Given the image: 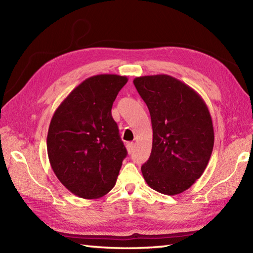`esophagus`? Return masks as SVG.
I'll list each match as a JSON object with an SVG mask.
<instances>
[{
  "label": "esophagus",
  "instance_id": "1",
  "mask_svg": "<svg viewBox=\"0 0 253 253\" xmlns=\"http://www.w3.org/2000/svg\"><path fill=\"white\" fill-rule=\"evenodd\" d=\"M126 148L128 153H131L133 151V148H135V143L133 142H127L126 143Z\"/></svg>",
  "mask_w": 253,
  "mask_h": 253
}]
</instances>
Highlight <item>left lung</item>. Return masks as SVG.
<instances>
[{"mask_svg":"<svg viewBox=\"0 0 253 253\" xmlns=\"http://www.w3.org/2000/svg\"><path fill=\"white\" fill-rule=\"evenodd\" d=\"M133 84L148 106L153 130L143 178L155 191L178 195L200 178L211 158L214 130L208 106L189 85L169 75L137 77Z\"/></svg>","mask_w":253,"mask_h":253,"instance_id":"obj_1","label":"left lung"}]
</instances>
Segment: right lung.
Listing matches in <instances>:
<instances>
[{
    "instance_id": "add662e5",
    "label": "right lung",
    "mask_w": 253,
    "mask_h": 253,
    "mask_svg": "<svg viewBox=\"0 0 253 253\" xmlns=\"http://www.w3.org/2000/svg\"><path fill=\"white\" fill-rule=\"evenodd\" d=\"M127 82L112 74L87 78L53 114L46 139L51 168L80 198H101L116 184L127 150L111 110Z\"/></svg>"
}]
</instances>
